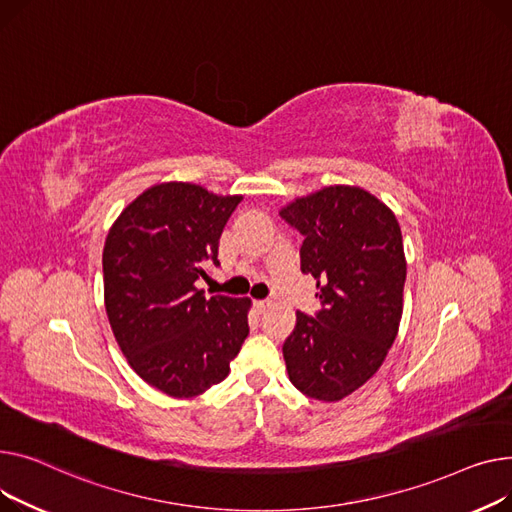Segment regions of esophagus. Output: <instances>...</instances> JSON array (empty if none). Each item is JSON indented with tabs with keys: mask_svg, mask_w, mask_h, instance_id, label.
Instances as JSON below:
<instances>
[{
	"mask_svg": "<svg viewBox=\"0 0 512 512\" xmlns=\"http://www.w3.org/2000/svg\"><path fill=\"white\" fill-rule=\"evenodd\" d=\"M254 306H256V310H258L260 314H264V312L270 308V302H268V299H258V302H254Z\"/></svg>",
	"mask_w": 512,
	"mask_h": 512,
	"instance_id": "obj_1",
	"label": "esophagus"
}]
</instances>
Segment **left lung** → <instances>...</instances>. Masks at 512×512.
I'll return each instance as SVG.
<instances>
[{
  "label": "left lung",
  "instance_id": "8db88e82",
  "mask_svg": "<svg viewBox=\"0 0 512 512\" xmlns=\"http://www.w3.org/2000/svg\"><path fill=\"white\" fill-rule=\"evenodd\" d=\"M281 217L304 235L302 273L316 279L322 310L297 312L283 343L291 384L333 403L366 384L395 343L407 262L393 210L357 186L295 198Z\"/></svg>",
  "mask_w": 512,
  "mask_h": 512
}]
</instances>
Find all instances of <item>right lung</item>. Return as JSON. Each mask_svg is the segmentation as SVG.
<instances>
[{"label":"right lung","instance_id":"add662e5","mask_svg":"<svg viewBox=\"0 0 512 512\" xmlns=\"http://www.w3.org/2000/svg\"><path fill=\"white\" fill-rule=\"evenodd\" d=\"M239 202L196 184H157L107 233L103 287L115 341L132 370L169 397H196L225 380L250 333L248 297H206L196 287L206 266L219 264Z\"/></svg>","mask_w":512,"mask_h":512}]
</instances>
